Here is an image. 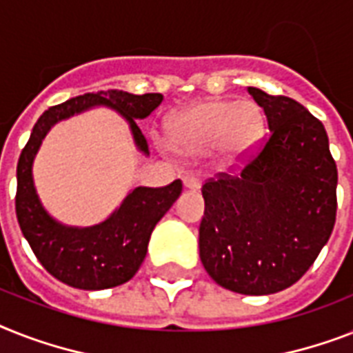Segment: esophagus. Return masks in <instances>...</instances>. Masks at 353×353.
Listing matches in <instances>:
<instances>
[{
    "label": "esophagus",
    "mask_w": 353,
    "mask_h": 353,
    "mask_svg": "<svg viewBox=\"0 0 353 353\" xmlns=\"http://www.w3.org/2000/svg\"><path fill=\"white\" fill-rule=\"evenodd\" d=\"M183 185H185V188H188V190L197 192L201 188V179L197 176H194V174H188V176L183 177Z\"/></svg>",
    "instance_id": "esophagus-1"
}]
</instances>
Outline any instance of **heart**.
I'll list each match as a JSON object with an SVG mask.
<instances>
[{"label":"heart","instance_id":"b5f03b06","mask_svg":"<svg viewBox=\"0 0 353 353\" xmlns=\"http://www.w3.org/2000/svg\"><path fill=\"white\" fill-rule=\"evenodd\" d=\"M263 134V112L254 101H201L165 119L168 150L181 157L216 156L226 165L245 159Z\"/></svg>","mask_w":353,"mask_h":353}]
</instances>
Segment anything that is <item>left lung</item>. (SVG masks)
<instances>
[{"label": "left lung", "mask_w": 353, "mask_h": 353, "mask_svg": "<svg viewBox=\"0 0 353 353\" xmlns=\"http://www.w3.org/2000/svg\"><path fill=\"white\" fill-rule=\"evenodd\" d=\"M248 92L270 136L241 176L203 185L199 257L226 290L268 296L299 281L330 239L337 167L323 123L301 103Z\"/></svg>", "instance_id": "obj_1"}]
</instances>
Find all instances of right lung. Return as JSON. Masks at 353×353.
<instances>
[{"label": "right lung", "mask_w": 353, "mask_h": 353, "mask_svg": "<svg viewBox=\"0 0 353 353\" xmlns=\"http://www.w3.org/2000/svg\"><path fill=\"white\" fill-rule=\"evenodd\" d=\"M163 101L161 94L99 90L50 107L34 125L18 161L16 216L37 261L61 283L79 290H105L130 281L147 256L152 230L183 190L181 179L161 188L136 186L105 221L92 226H68L43 206L34 185L32 167L43 139L56 123L96 107L116 110L128 123L134 145L148 156V145L136 119H145Z\"/></svg>", "instance_id": "right-lung-1"}]
</instances>
